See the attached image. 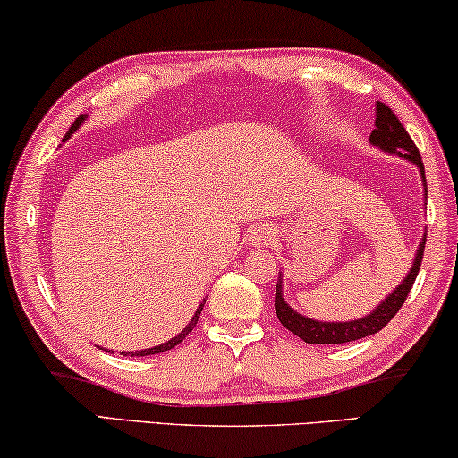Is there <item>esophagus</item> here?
Here are the masks:
<instances>
[{
  "label": "esophagus",
  "instance_id": "esophagus-1",
  "mask_svg": "<svg viewBox=\"0 0 458 458\" xmlns=\"http://www.w3.org/2000/svg\"><path fill=\"white\" fill-rule=\"evenodd\" d=\"M275 240V231L271 227H260V229H254L252 235H250V243L256 248H262V246H271Z\"/></svg>",
  "mask_w": 458,
  "mask_h": 458
}]
</instances>
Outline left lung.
Wrapping results in <instances>:
<instances>
[{"mask_svg": "<svg viewBox=\"0 0 458 458\" xmlns=\"http://www.w3.org/2000/svg\"><path fill=\"white\" fill-rule=\"evenodd\" d=\"M371 143L381 149H386V152L398 154L403 156L404 160L417 165L419 173H421V177L425 181L423 160L415 146V141H412L411 135L406 133L403 123L398 121V116L394 114L390 106L381 102H377V118H375ZM423 250H425V240L417 250L411 273L406 275L403 284H400L396 290H394L390 296H387L384 302L371 312V315L356 318V321H348V323L312 321V318L298 315L296 310H292L290 306L285 304L284 296H281V279H279L277 290H275V312H277V318L285 329H290L293 335H298L300 340H304L306 344H346V342H354V340H360V337L377 334V331L384 329L386 325L396 317V312L403 309L404 300L409 298V292L412 290V284H415L419 268H421Z\"/></svg>", "mask_w": 458, "mask_h": 458, "instance_id": "1", "label": "left lung"}]
</instances>
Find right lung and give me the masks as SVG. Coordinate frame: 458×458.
I'll return each instance as SVG.
<instances>
[{"mask_svg":"<svg viewBox=\"0 0 458 458\" xmlns=\"http://www.w3.org/2000/svg\"><path fill=\"white\" fill-rule=\"evenodd\" d=\"M83 121H85V116H79L77 121L72 123V127L68 129V133L64 135V140H68V137H71V135L74 133V131L79 129V124L83 123ZM202 306H204V304H199V309L196 310V315H193V318H191V321H190V325H187V327H185L183 331H181V334H179L177 337H173V340H168L166 344H160V346H154V348H148V350H137V352H124V356H127V354H131V356H149V354L166 352V350L174 348V346H177V344H181V342L185 340V335L190 334V331H191L193 327H196V323H198V318H199V312H202ZM108 352H110V350H108Z\"/></svg>","mask_w":458,"mask_h":458,"instance_id":"1","label":"right lung"}]
</instances>
